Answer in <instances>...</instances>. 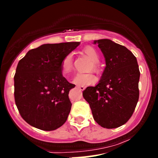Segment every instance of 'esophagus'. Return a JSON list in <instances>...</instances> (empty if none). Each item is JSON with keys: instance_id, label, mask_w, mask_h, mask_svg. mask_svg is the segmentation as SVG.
<instances>
[{"instance_id": "1", "label": "esophagus", "mask_w": 158, "mask_h": 158, "mask_svg": "<svg viewBox=\"0 0 158 158\" xmlns=\"http://www.w3.org/2000/svg\"><path fill=\"white\" fill-rule=\"evenodd\" d=\"M77 88L79 89H80V90H82V91H83V90L85 89V86H83V85H77Z\"/></svg>"}]
</instances>
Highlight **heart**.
<instances>
[{
  "label": "heart",
  "instance_id": "heart-1",
  "mask_svg": "<svg viewBox=\"0 0 158 158\" xmlns=\"http://www.w3.org/2000/svg\"><path fill=\"white\" fill-rule=\"evenodd\" d=\"M84 53L93 61V68L97 69V62L99 59L98 52L93 47H85L83 50ZM73 69V57L68 55L63 59L62 62V70L64 74L70 73ZM96 80V76L92 73H79L76 75L73 79V82L77 85H88L94 83Z\"/></svg>",
  "mask_w": 158,
  "mask_h": 158
}]
</instances>
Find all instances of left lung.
Listing matches in <instances>:
<instances>
[{"instance_id":"1","label":"left lung","mask_w":158,"mask_h":158,"mask_svg":"<svg viewBox=\"0 0 158 158\" xmlns=\"http://www.w3.org/2000/svg\"><path fill=\"white\" fill-rule=\"evenodd\" d=\"M98 44L106 60L99 83L82 93L95 121L107 129L125 124L134 113L139 99L140 70L137 59L125 46L110 39Z\"/></svg>"}]
</instances>
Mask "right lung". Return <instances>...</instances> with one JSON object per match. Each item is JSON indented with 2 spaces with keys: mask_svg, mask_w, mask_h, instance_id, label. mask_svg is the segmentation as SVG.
Wrapping results in <instances>:
<instances>
[{
  "mask_svg": "<svg viewBox=\"0 0 158 158\" xmlns=\"http://www.w3.org/2000/svg\"><path fill=\"white\" fill-rule=\"evenodd\" d=\"M79 44H44L18 62L15 100L21 117L31 126L50 131L67 120L72 107L69 93L76 85L62 76V62Z\"/></svg>",
  "mask_w": 158,
  "mask_h": 158,
  "instance_id": "add662e5",
  "label": "right lung"
}]
</instances>
